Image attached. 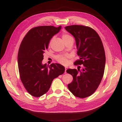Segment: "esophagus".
Wrapping results in <instances>:
<instances>
[{
  "label": "esophagus",
  "instance_id": "esophagus-1",
  "mask_svg": "<svg viewBox=\"0 0 122 122\" xmlns=\"http://www.w3.org/2000/svg\"><path fill=\"white\" fill-rule=\"evenodd\" d=\"M67 68H68V67H65V73H67V72H66V71H67Z\"/></svg>",
  "mask_w": 122,
  "mask_h": 122
}]
</instances>
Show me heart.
I'll list each match as a JSON object with an SVG mask.
<instances>
[{"label": "heart", "instance_id": "b5f03b06", "mask_svg": "<svg viewBox=\"0 0 122 122\" xmlns=\"http://www.w3.org/2000/svg\"><path fill=\"white\" fill-rule=\"evenodd\" d=\"M71 38L72 37L70 36V35L68 34H63L62 35V39L64 41ZM55 59H56V60L57 62L62 64V65H66V64L68 63L67 56H62V55H57V56L55 57Z\"/></svg>", "mask_w": 122, "mask_h": 122}]
</instances>
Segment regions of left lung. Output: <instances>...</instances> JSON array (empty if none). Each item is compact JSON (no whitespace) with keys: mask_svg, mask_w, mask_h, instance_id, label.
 <instances>
[{"mask_svg":"<svg viewBox=\"0 0 122 122\" xmlns=\"http://www.w3.org/2000/svg\"><path fill=\"white\" fill-rule=\"evenodd\" d=\"M65 29L73 35L76 41L80 59L74 65H83L81 70H67V73L73 77L68 88L76 97H87L96 90L104 74L106 64L104 47L97 33L90 27L74 25L66 26Z\"/></svg>","mask_w":122,"mask_h":122,"instance_id":"1","label":"left lung"}]
</instances>
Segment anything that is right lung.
Returning a JSON list of instances; mask_svg holds the SVG:
<instances>
[{
    "mask_svg": "<svg viewBox=\"0 0 122 122\" xmlns=\"http://www.w3.org/2000/svg\"><path fill=\"white\" fill-rule=\"evenodd\" d=\"M61 26H41L29 30L20 44L18 55L20 80L26 90L34 97L48 92L55 78L64 73L65 67L59 63L42 65L45 51L51 39L59 33Z\"/></svg>",
    "mask_w": 122,
    "mask_h": 122,
    "instance_id": "right-lung-1",
    "label": "right lung"
}]
</instances>
